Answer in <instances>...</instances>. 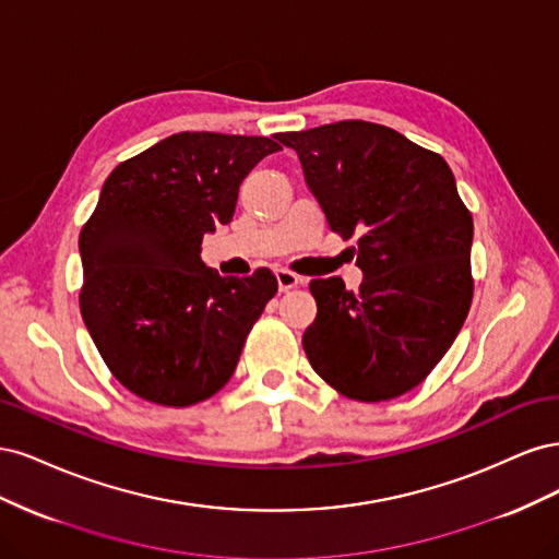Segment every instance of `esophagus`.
<instances>
[{
  "label": "esophagus",
  "instance_id": "esophagus-1",
  "mask_svg": "<svg viewBox=\"0 0 559 559\" xmlns=\"http://www.w3.org/2000/svg\"><path fill=\"white\" fill-rule=\"evenodd\" d=\"M277 284H280V292H289V289H296V286L300 284V277L296 273H292V270H277Z\"/></svg>",
  "mask_w": 559,
  "mask_h": 559
}]
</instances>
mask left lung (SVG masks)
I'll return each mask as SVG.
<instances>
[{
	"label": "left lung",
	"mask_w": 559,
	"mask_h": 559,
	"mask_svg": "<svg viewBox=\"0 0 559 559\" xmlns=\"http://www.w3.org/2000/svg\"><path fill=\"white\" fill-rule=\"evenodd\" d=\"M333 233L359 235L364 282L312 280L302 335L314 373L337 394L378 403L411 392L443 359L473 300V218L443 156L401 132L341 121L280 132Z\"/></svg>",
	"instance_id": "1"
}]
</instances>
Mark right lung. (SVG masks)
Masks as SVG:
<instances>
[{
	"mask_svg": "<svg viewBox=\"0 0 559 559\" xmlns=\"http://www.w3.org/2000/svg\"><path fill=\"white\" fill-rule=\"evenodd\" d=\"M277 138L177 132L114 167L81 228V317L111 376L144 401L186 408L222 389L277 294L267 267L222 277L202 235L228 224L249 170Z\"/></svg>",
	"mask_w": 559,
	"mask_h": 559,
	"instance_id": "right-lung-1",
	"label": "right lung"
}]
</instances>
